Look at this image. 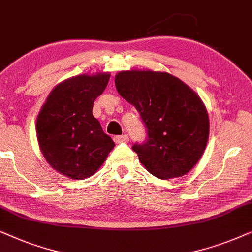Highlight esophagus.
<instances>
[{
	"label": "esophagus",
	"instance_id": "obj_1",
	"mask_svg": "<svg viewBox=\"0 0 252 252\" xmlns=\"http://www.w3.org/2000/svg\"><path fill=\"white\" fill-rule=\"evenodd\" d=\"M114 142L116 144H121V143H128L129 142V137L126 135H122V136H115L114 137Z\"/></svg>",
	"mask_w": 252,
	"mask_h": 252
}]
</instances>
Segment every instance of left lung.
Instances as JSON below:
<instances>
[{"instance_id": "1", "label": "left lung", "mask_w": 252, "mask_h": 252, "mask_svg": "<svg viewBox=\"0 0 252 252\" xmlns=\"http://www.w3.org/2000/svg\"><path fill=\"white\" fill-rule=\"evenodd\" d=\"M117 92L135 107L149 139L132 150L147 172L162 180L186 175L205 151L206 107L186 83L168 72L128 70L115 76Z\"/></svg>"}]
</instances>
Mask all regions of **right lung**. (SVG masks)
I'll return each mask as SVG.
<instances>
[{"instance_id": "obj_1", "label": "right lung", "mask_w": 252, "mask_h": 252, "mask_svg": "<svg viewBox=\"0 0 252 252\" xmlns=\"http://www.w3.org/2000/svg\"><path fill=\"white\" fill-rule=\"evenodd\" d=\"M109 77V72L83 73L63 80L50 91L36 117L42 156L52 168L69 179L92 176L115 146L92 114Z\"/></svg>"}]
</instances>
